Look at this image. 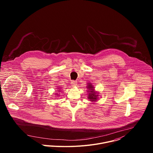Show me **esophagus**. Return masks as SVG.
<instances>
[{"mask_svg":"<svg viewBox=\"0 0 153 153\" xmlns=\"http://www.w3.org/2000/svg\"><path fill=\"white\" fill-rule=\"evenodd\" d=\"M71 84L72 86H76V85H77V82L75 80H71Z\"/></svg>","mask_w":153,"mask_h":153,"instance_id":"1","label":"esophagus"}]
</instances>
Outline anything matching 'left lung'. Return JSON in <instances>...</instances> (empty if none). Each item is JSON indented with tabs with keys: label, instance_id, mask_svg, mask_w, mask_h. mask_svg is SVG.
Masks as SVG:
<instances>
[{
	"label": "left lung",
	"instance_id": "obj_1",
	"mask_svg": "<svg viewBox=\"0 0 153 153\" xmlns=\"http://www.w3.org/2000/svg\"><path fill=\"white\" fill-rule=\"evenodd\" d=\"M87 88L89 90V92L90 93L88 94V99L92 102L96 101L98 95H97L96 93L94 91V89L93 88L92 84L88 83V86H87Z\"/></svg>",
	"mask_w": 153,
	"mask_h": 153
}]
</instances>
